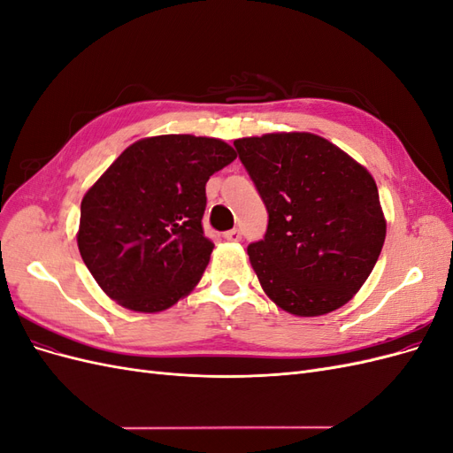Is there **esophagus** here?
Here are the masks:
<instances>
[{"label":"esophagus","mask_w":453,"mask_h":453,"mask_svg":"<svg viewBox=\"0 0 453 453\" xmlns=\"http://www.w3.org/2000/svg\"><path fill=\"white\" fill-rule=\"evenodd\" d=\"M223 238H225L226 242H240V240H242V232H240L238 228H232V230L225 232Z\"/></svg>","instance_id":"esophagus-1"}]
</instances>
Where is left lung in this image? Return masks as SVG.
Masks as SVG:
<instances>
[{
    "instance_id": "1",
    "label": "left lung",
    "mask_w": 453,
    "mask_h": 453,
    "mask_svg": "<svg viewBox=\"0 0 453 453\" xmlns=\"http://www.w3.org/2000/svg\"><path fill=\"white\" fill-rule=\"evenodd\" d=\"M234 147L268 210L265 240L248 248L266 296L298 318L348 304L386 240L372 173L310 132L251 135Z\"/></svg>"
}]
</instances>
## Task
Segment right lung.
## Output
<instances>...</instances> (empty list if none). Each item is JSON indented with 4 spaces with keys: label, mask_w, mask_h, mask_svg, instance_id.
Returning a JSON list of instances; mask_svg holds the SVG:
<instances>
[{
    "label": "right lung",
    "mask_w": 453,
    "mask_h": 453,
    "mask_svg": "<svg viewBox=\"0 0 453 453\" xmlns=\"http://www.w3.org/2000/svg\"><path fill=\"white\" fill-rule=\"evenodd\" d=\"M236 158L205 135H150L127 147L83 196L79 253L122 308L158 313L190 295L210 263L205 183Z\"/></svg>",
    "instance_id": "obj_1"
}]
</instances>
